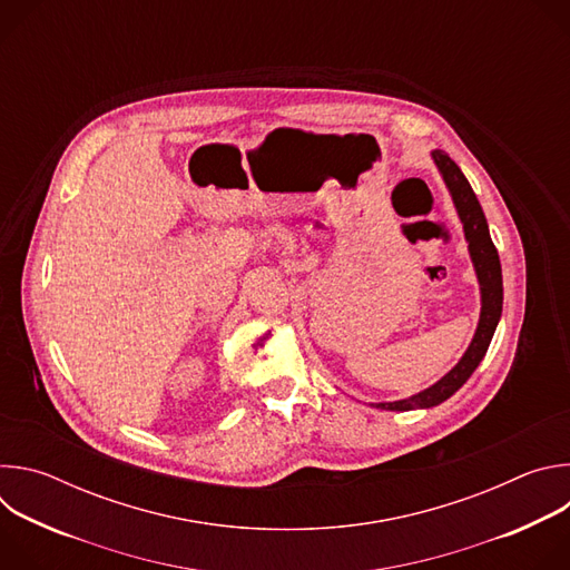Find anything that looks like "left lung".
<instances>
[{
  "label": "left lung",
  "instance_id": "8db88e82",
  "mask_svg": "<svg viewBox=\"0 0 570 570\" xmlns=\"http://www.w3.org/2000/svg\"><path fill=\"white\" fill-rule=\"evenodd\" d=\"M433 159L435 165L453 196L458 216L462 220L464 227V236L469 240V255L478 275V284H480V297H482V306H480V320H478V330L475 336L469 345V350L464 352V356L460 358V363L446 374L442 376L435 385L422 390L420 394H413L409 399L401 401H390V403H376V409L383 411H415V409H431V405H438L442 401H446L455 390L462 387V383L473 374V370L478 367V363L482 361V356L487 354V347L492 343V336L497 332V324L501 320V311H503V275H501V259L497 253L494 240L490 236V227H487V218L482 214V207L469 185V180L464 178V174L460 171V167L455 161L442 153V150H433Z\"/></svg>",
  "mask_w": 570,
  "mask_h": 570
}]
</instances>
